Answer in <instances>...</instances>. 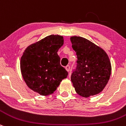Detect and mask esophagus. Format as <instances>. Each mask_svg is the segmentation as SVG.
Wrapping results in <instances>:
<instances>
[{"instance_id": "1", "label": "esophagus", "mask_w": 126, "mask_h": 126, "mask_svg": "<svg viewBox=\"0 0 126 126\" xmlns=\"http://www.w3.org/2000/svg\"><path fill=\"white\" fill-rule=\"evenodd\" d=\"M65 69L67 71H70V66L69 65H67L65 67Z\"/></svg>"}]
</instances>
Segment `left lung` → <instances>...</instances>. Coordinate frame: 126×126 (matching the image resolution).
Instances as JSON below:
<instances>
[{
    "label": "left lung",
    "mask_w": 126,
    "mask_h": 126,
    "mask_svg": "<svg viewBox=\"0 0 126 126\" xmlns=\"http://www.w3.org/2000/svg\"><path fill=\"white\" fill-rule=\"evenodd\" d=\"M70 40L78 58L71 76L75 91L84 97L99 93L111 76L108 55L101 48L83 37L71 36Z\"/></svg>",
    "instance_id": "1"
}]
</instances>
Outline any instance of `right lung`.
<instances>
[{
  "mask_svg": "<svg viewBox=\"0 0 126 126\" xmlns=\"http://www.w3.org/2000/svg\"><path fill=\"white\" fill-rule=\"evenodd\" d=\"M63 43L62 36L49 35L28 47L21 57L23 79L29 88L42 96L53 93L68 75L57 54Z\"/></svg>",
  "mask_w": 126,
  "mask_h": 126,
  "instance_id": "right-lung-1",
  "label": "right lung"
}]
</instances>
